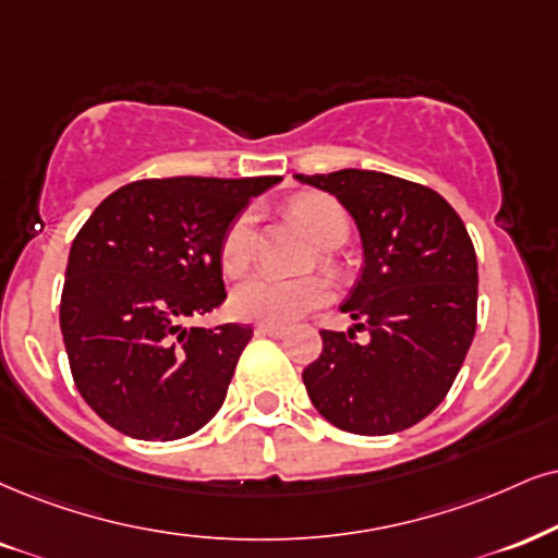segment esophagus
Instances as JSON below:
<instances>
[{"instance_id": "34e87169", "label": "esophagus", "mask_w": 558, "mask_h": 558, "mask_svg": "<svg viewBox=\"0 0 558 558\" xmlns=\"http://www.w3.org/2000/svg\"><path fill=\"white\" fill-rule=\"evenodd\" d=\"M256 333L258 336H274V339H277V336L287 333V326H279V323H258Z\"/></svg>"}]
</instances>
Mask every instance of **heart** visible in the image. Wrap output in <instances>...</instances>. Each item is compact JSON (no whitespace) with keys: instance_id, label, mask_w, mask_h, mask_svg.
Wrapping results in <instances>:
<instances>
[{"instance_id":"obj_1","label":"heart","mask_w":558,"mask_h":558,"mask_svg":"<svg viewBox=\"0 0 558 558\" xmlns=\"http://www.w3.org/2000/svg\"><path fill=\"white\" fill-rule=\"evenodd\" d=\"M292 211L311 230V235L323 247L341 245L349 235V217L336 198L326 194L300 196ZM253 260V215L243 211L227 225L219 243V266L227 277H240ZM331 298L328 284L318 277L307 279H277L268 274H256L235 287L230 307L238 318L260 323H292L300 315L326 305Z\"/></svg>"}]
</instances>
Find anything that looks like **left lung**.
Segmentation results:
<instances>
[{
	"label": "left lung",
	"mask_w": 558,
	"mask_h": 558,
	"mask_svg": "<svg viewBox=\"0 0 558 558\" xmlns=\"http://www.w3.org/2000/svg\"><path fill=\"white\" fill-rule=\"evenodd\" d=\"M347 206L364 266L341 311L349 333L320 331L302 373L320 416L343 432H403L445 401L476 333L478 264L458 211L437 191L375 170L298 175ZM354 330L371 339L355 341Z\"/></svg>",
	"instance_id": "left-lung-1"
}]
</instances>
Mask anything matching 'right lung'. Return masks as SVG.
Instances as JSON below:
<instances>
[{
  "label": "right lung",
  "instance_id": "obj_1",
  "mask_svg": "<svg viewBox=\"0 0 558 558\" xmlns=\"http://www.w3.org/2000/svg\"><path fill=\"white\" fill-rule=\"evenodd\" d=\"M258 178H147L102 198L74 238L59 323L74 385L113 429L183 439L222 409L253 328L191 320L227 300L219 243Z\"/></svg>",
  "mask_w": 558,
  "mask_h": 558
}]
</instances>
